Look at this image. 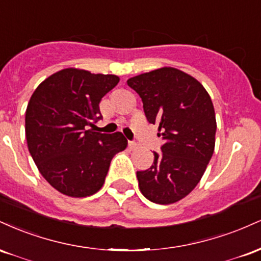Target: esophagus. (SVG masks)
<instances>
[{
    "instance_id": "1",
    "label": "esophagus",
    "mask_w": 261,
    "mask_h": 261,
    "mask_svg": "<svg viewBox=\"0 0 261 261\" xmlns=\"http://www.w3.org/2000/svg\"><path fill=\"white\" fill-rule=\"evenodd\" d=\"M128 147H130V149H135L137 147V143L134 142V141H128Z\"/></svg>"
}]
</instances>
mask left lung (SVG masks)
<instances>
[{"label":"left lung","instance_id":"8db88e82","mask_svg":"<svg viewBox=\"0 0 261 261\" xmlns=\"http://www.w3.org/2000/svg\"><path fill=\"white\" fill-rule=\"evenodd\" d=\"M142 99L148 122H157L163 139L153 164L136 173L149 201L174 203L202 178L215 149L216 116L208 93L199 81L174 67H162L127 80Z\"/></svg>","mask_w":261,"mask_h":261}]
</instances>
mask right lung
I'll return each instance as SVG.
<instances>
[{"label": "right lung", "instance_id": "1", "mask_svg": "<svg viewBox=\"0 0 261 261\" xmlns=\"http://www.w3.org/2000/svg\"><path fill=\"white\" fill-rule=\"evenodd\" d=\"M119 83L115 74L65 68L37 87L25 112V137L33 161L64 195L86 197L103 187L110 162L124 151L121 133L87 130L101 118V98Z\"/></svg>", "mask_w": 261, "mask_h": 261}]
</instances>
